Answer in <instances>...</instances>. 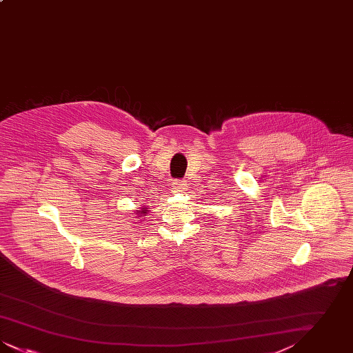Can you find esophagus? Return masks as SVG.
<instances>
[{
    "label": "esophagus",
    "instance_id": "esophagus-1",
    "mask_svg": "<svg viewBox=\"0 0 353 353\" xmlns=\"http://www.w3.org/2000/svg\"><path fill=\"white\" fill-rule=\"evenodd\" d=\"M186 186V181H180V180H176L173 185H172V190L173 192H183Z\"/></svg>",
    "mask_w": 353,
    "mask_h": 353
}]
</instances>
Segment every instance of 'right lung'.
Wrapping results in <instances>:
<instances>
[{
  "label": "right lung",
  "instance_id": "add662e5",
  "mask_svg": "<svg viewBox=\"0 0 353 353\" xmlns=\"http://www.w3.org/2000/svg\"><path fill=\"white\" fill-rule=\"evenodd\" d=\"M147 212H148V210L145 209V206H143L140 210H136V213H139V214H137V219H139V216H144Z\"/></svg>",
  "mask_w": 353,
  "mask_h": 353
}]
</instances>
